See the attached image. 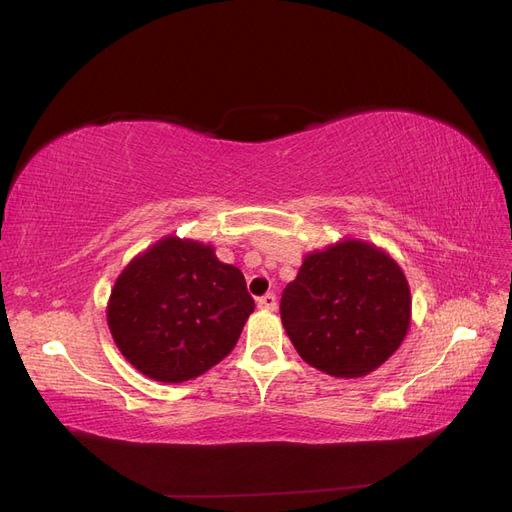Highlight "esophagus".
<instances>
[{"mask_svg": "<svg viewBox=\"0 0 512 512\" xmlns=\"http://www.w3.org/2000/svg\"><path fill=\"white\" fill-rule=\"evenodd\" d=\"M258 307L260 309H265V312H275L277 309V299H275V294H265V297H260L258 299Z\"/></svg>", "mask_w": 512, "mask_h": 512, "instance_id": "obj_1", "label": "esophagus"}]
</instances>
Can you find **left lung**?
Here are the masks:
<instances>
[{
	"label": "left lung",
	"mask_w": 512,
	"mask_h": 512,
	"mask_svg": "<svg viewBox=\"0 0 512 512\" xmlns=\"http://www.w3.org/2000/svg\"><path fill=\"white\" fill-rule=\"evenodd\" d=\"M282 324L301 359L333 378H363L404 344L410 284L376 243L344 237L303 256L284 288Z\"/></svg>",
	"instance_id": "left-lung-1"
}]
</instances>
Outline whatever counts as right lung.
I'll return each mask as SVG.
<instances>
[{
	"label": "right lung",
	"mask_w": 512,
	"mask_h": 512,
	"mask_svg": "<svg viewBox=\"0 0 512 512\" xmlns=\"http://www.w3.org/2000/svg\"><path fill=\"white\" fill-rule=\"evenodd\" d=\"M252 312L243 273L215 256L211 243L166 235L123 267L106 322L134 369L179 384L228 356Z\"/></svg>",
	"instance_id": "add662e5"
}]
</instances>
